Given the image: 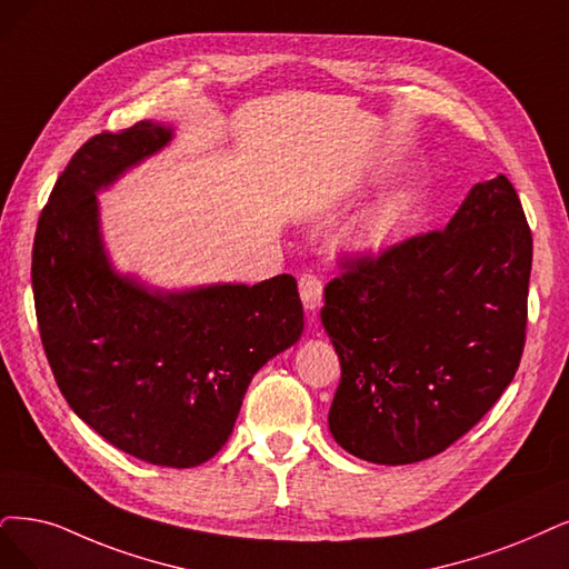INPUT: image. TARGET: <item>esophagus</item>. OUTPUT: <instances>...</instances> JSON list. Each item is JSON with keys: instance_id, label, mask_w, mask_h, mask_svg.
<instances>
[{"instance_id": "obj_1", "label": "esophagus", "mask_w": 569, "mask_h": 569, "mask_svg": "<svg viewBox=\"0 0 569 569\" xmlns=\"http://www.w3.org/2000/svg\"><path fill=\"white\" fill-rule=\"evenodd\" d=\"M298 288H300V298H302V305L313 311L321 307V300H323V283L319 277H313V273H302V277L298 279Z\"/></svg>"}]
</instances>
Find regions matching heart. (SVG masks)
I'll return each instance as SVG.
<instances>
[{"mask_svg": "<svg viewBox=\"0 0 569 569\" xmlns=\"http://www.w3.org/2000/svg\"><path fill=\"white\" fill-rule=\"evenodd\" d=\"M401 216H403L401 203L391 199V201H382V203H377L375 208H370L356 227H359L361 237L366 241L380 243L396 229V224H398V220H401Z\"/></svg>", "mask_w": 569, "mask_h": 569, "instance_id": "1", "label": "heart"}]
</instances>
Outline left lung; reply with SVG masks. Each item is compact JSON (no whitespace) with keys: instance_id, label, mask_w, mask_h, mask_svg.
I'll return each mask as SVG.
<instances>
[{"instance_id":"1","label":"left lung","mask_w":569,"mask_h":569,"mask_svg":"<svg viewBox=\"0 0 569 569\" xmlns=\"http://www.w3.org/2000/svg\"><path fill=\"white\" fill-rule=\"evenodd\" d=\"M532 234L507 176L478 182L443 231L345 262L321 323L342 377L332 438L372 465H412L476 427L518 370Z\"/></svg>"}]
</instances>
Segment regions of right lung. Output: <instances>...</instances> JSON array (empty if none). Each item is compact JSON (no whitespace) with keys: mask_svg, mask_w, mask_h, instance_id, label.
Here are the masks:
<instances>
[{"mask_svg":"<svg viewBox=\"0 0 569 569\" xmlns=\"http://www.w3.org/2000/svg\"><path fill=\"white\" fill-rule=\"evenodd\" d=\"M171 140L173 126L138 121L79 147L39 216L32 292L77 417L142 461L189 469L222 450L252 375L300 340L305 313L290 273L161 290L112 267L96 194Z\"/></svg>","mask_w":569,"mask_h":569,"instance_id":"1","label":"right lung"}]
</instances>
